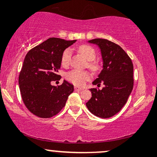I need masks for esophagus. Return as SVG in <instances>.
I'll return each mask as SVG.
<instances>
[{"instance_id": "esophagus-1", "label": "esophagus", "mask_w": 157, "mask_h": 157, "mask_svg": "<svg viewBox=\"0 0 157 157\" xmlns=\"http://www.w3.org/2000/svg\"><path fill=\"white\" fill-rule=\"evenodd\" d=\"M75 91H81V90H82V89H81V88H79V87H77V86H75Z\"/></svg>"}]
</instances>
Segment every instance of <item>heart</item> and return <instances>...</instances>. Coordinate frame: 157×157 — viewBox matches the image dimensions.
Segmentation results:
<instances>
[{
	"instance_id": "obj_1",
	"label": "heart",
	"mask_w": 157,
	"mask_h": 157,
	"mask_svg": "<svg viewBox=\"0 0 157 157\" xmlns=\"http://www.w3.org/2000/svg\"><path fill=\"white\" fill-rule=\"evenodd\" d=\"M78 49L85 56V57L89 60V68L92 70H97L98 66H97L96 63L93 61L96 57V52H95L94 48L89 45L83 44L79 46ZM71 57V49L69 48H66L63 52L62 56H61V63L63 66H67L68 65H69ZM66 78L76 86H82L86 81L91 78V75L87 71L73 69L66 74Z\"/></svg>"
}]
</instances>
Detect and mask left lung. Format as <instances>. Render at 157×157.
<instances>
[{
  "label": "left lung",
  "instance_id": "1",
  "mask_svg": "<svg viewBox=\"0 0 157 157\" xmlns=\"http://www.w3.org/2000/svg\"><path fill=\"white\" fill-rule=\"evenodd\" d=\"M100 48L103 68L92 83L101 90L91 89V99L86 102L88 109L95 116L109 118L125 105L134 87V66L127 53L117 44L106 39L89 40Z\"/></svg>",
  "mask_w": 157,
  "mask_h": 157
}]
</instances>
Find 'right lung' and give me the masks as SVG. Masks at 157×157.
<instances>
[{"instance_id":"obj_1","label":"right lung","mask_w":157,"mask_h":157,"mask_svg":"<svg viewBox=\"0 0 157 157\" xmlns=\"http://www.w3.org/2000/svg\"><path fill=\"white\" fill-rule=\"evenodd\" d=\"M76 42L50 37L29 51L19 75L21 97L30 112L41 118L57 114L66 105L74 86L67 81L52 86L59 80L57 75L61 66V56L66 48Z\"/></svg>"}]
</instances>
